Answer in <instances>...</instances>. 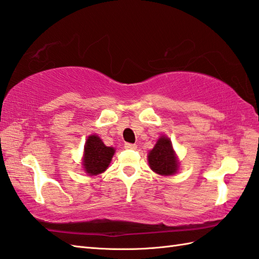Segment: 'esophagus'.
<instances>
[{"instance_id":"1","label":"esophagus","mask_w":259,"mask_h":259,"mask_svg":"<svg viewBox=\"0 0 259 259\" xmlns=\"http://www.w3.org/2000/svg\"><path fill=\"white\" fill-rule=\"evenodd\" d=\"M125 149H130V150H136L137 149V144L135 143H125L124 144Z\"/></svg>"}]
</instances>
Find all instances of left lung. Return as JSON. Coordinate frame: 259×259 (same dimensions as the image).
<instances>
[{"label":"left lung","instance_id":"1","mask_svg":"<svg viewBox=\"0 0 259 259\" xmlns=\"http://www.w3.org/2000/svg\"><path fill=\"white\" fill-rule=\"evenodd\" d=\"M149 165L161 176H171L178 170V160L173 152L171 141L165 137H161L154 148L148 155Z\"/></svg>","mask_w":259,"mask_h":259}]
</instances>
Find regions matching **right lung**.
<instances>
[{
    "label": "right lung",
    "instance_id": "right-lung-1",
    "mask_svg": "<svg viewBox=\"0 0 259 259\" xmlns=\"http://www.w3.org/2000/svg\"><path fill=\"white\" fill-rule=\"evenodd\" d=\"M115 149L106 147L97 136H90L85 144L83 167L90 176H97L104 172L109 165Z\"/></svg>",
    "mask_w": 259,
    "mask_h": 259
}]
</instances>
